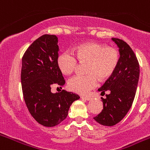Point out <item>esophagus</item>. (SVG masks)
<instances>
[{"mask_svg":"<svg viewBox=\"0 0 150 150\" xmlns=\"http://www.w3.org/2000/svg\"><path fill=\"white\" fill-rule=\"evenodd\" d=\"M82 99H84V100H90L91 99V98H90V97H85V96H82L81 97Z\"/></svg>","mask_w":150,"mask_h":150,"instance_id":"1","label":"esophagus"}]
</instances>
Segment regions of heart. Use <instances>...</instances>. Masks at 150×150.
I'll return each instance as SVG.
<instances>
[{
    "mask_svg": "<svg viewBox=\"0 0 150 150\" xmlns=\"http://www.w3.org/2000/svg\"><path fill=\"white\" fill-rule=\"evenodd\" d=\"M79 62H87V74H77L70 78L67 86L76 93L85 95L95 88L99 79L110 77L116 68L120 54L114 47L107 46L98 43H85L74 49V54L64 51L57 57V65L64 74H72Z\"/></svg>",
    "mask_w": 150,
    "mask_h": 150,
    "instance_id": "b5f03b06",
    "label": "heart"
}]
</instances>
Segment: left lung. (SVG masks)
Returning <instances> with one entry per match:
<instances>
[{
  "instance_id": "left-lung-1",
  "label": "left lung",
  "mask_w": 150,
  "mask_h": 150,
  "mask_svg": "<svg viewBox=\"0 0 150 150\" xmlns=\"http://www.w3.org/2000/svg\"><path fill=\"white\" fill-rule=\"evenodd\" d=\"M120 48V60L114 72L98 89L105 91L101 98L103 110L94 120L99 124L112 126L120 122L132 107L140 75V66L134 52L124 40L112 38Z\"/></svg>"
}]
</instances>
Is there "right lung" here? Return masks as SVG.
Instances as JSON below:
<instances>
[{
	"label": "right lung",
	"instance_id": "add662e5",
	"mask_svg": "<svg viewBox=\"0 0 150 150\" xmlns=\"http://www.w3.org/2000/svg\"><path fill=\"white\" fill-rule=\"evenodd\" d=\"M58 38L44 34L34 40L22 57L21 82L24 100L34 120L46 127H53L67 118L70 106L79 96L62 90L52 93L53 85L65 80L57 65Z\"/></svg>",
	"mask_w": 150,
	"mask_h": 150
}]
</instances>
